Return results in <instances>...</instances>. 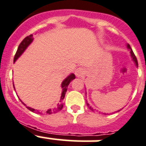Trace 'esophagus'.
Returning a JSON list of instances; mask_svg holds the SVG:
<instances>
[{
  "label": "esophagus",
  "mask_w": 146,
  "mask_h": 146,
  "mask_svg": "<svg viewBox=\"0 0 146 146\" xmlns=\"http://www.w3.org/2000/svg\"><path fill=\"white\" fill-rule=\"evenodd\" d=\"M75 74L77 77L80 78V77H82L85 74V70L83 68H82V67H79L78 69L76 70Z\"/></svg>",
  "instance_id": "1"
}]
</instances>
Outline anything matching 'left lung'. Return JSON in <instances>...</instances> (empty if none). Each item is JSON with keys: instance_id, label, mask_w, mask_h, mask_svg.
I'll return each instance as SVG.
<instances>
[{"instance_id": "left-lung-1", "label": "left lung", "mask_w": 146, "mask_h": 146, "mask_svg": "<svg viewBox=\"0 0 146 146\" xmlns=\"http://www.w3.org/2000/svg\"><path fill=\"white\" fill-rule=\"evenodd\" d=\"M126 46H127V48L129 49V50H131V58H132V60H133V62H134V64H135V65L137 66V67H138L137 60V58H136V56H135V55H134V53H133V51H132V49L131 48V46H130V45L128 44L127 45H126ZM86 103H87V105H88V107L89 108V109H90L91 111H94V109L93 108H92L90 105H89V103H88V102H87ZM120 111V110H119L118 111Z\"/></svg>"}]
</instances>
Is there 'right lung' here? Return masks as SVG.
Listing matches in <instances>:
<instances>
[{"label":"right lung","instance_id":"add662e5","mask_svg":"<svg viewBox=\"0 0 146 146\" xmlns=\"http://www.w3.org/2000/svg\"><path fill=\"white\" fill-rule=\"evenodd\" d=\"M33 39H34L33 35H29V36H27V37H26L25 38H24V40H23V41L21 42V44H19V46H18V50H17L16 53H15V55L14 62H16V60L18 59V58H19V57H20V56H21L23 53H24V52L26 50V49L27 48L28 46L30 45V44H31V43L33 41ZM74 79H76L75 75H74L73 73H71V74H70V75L68 76H67L65 79H64V81L62 82V95H61V99H60L59 102H58V105H57V106H56V107L53 108L48 109V110L45 111L44 113H43V111H38V110H35V109L33 108L26 106V107H27V108L29 109V111H32V112L37 113H39V114H43V113L51 114V113H55L58 112V111H61V110L62 109V108H63V103H62V101H63V100L64 99V96H65V94H66V92H67V87H68V85H69L70 82L71 81H73ZM13 87H14V84H13ZM14 88H15V87H14ZM21 102L22 103L24 104V105H26L25 104H24V102L21 101Z\"/></svg>","mask_w":146,"mask_h":146}]
</instances>
